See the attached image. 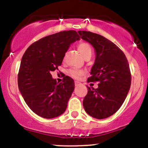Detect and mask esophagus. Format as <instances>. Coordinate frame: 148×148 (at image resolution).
<instances>
[{
  "instance_id": "1",
  "label": "esophagus",
  "mask_w": 148,
  "mask_h": 148,
  "mask_svg": "<svg viewBox=\"0 0 148 148\" xmlns=\"http://www.w3.org/2000/svg\"><path fill=\"white\" fill-rule=\"evenodd\" d=\"M74 84H75V86H79V85L81 84V83L79 82V81H74Z\"/></svg>"
}]
</instances>
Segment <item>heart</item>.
<instances>
[{
    "mask_svg": "<svg viewBox=\"0 0 148 148\" xmlns=\"http://www.w3.org/2000/svg\"><path fill=\"white\" fill-rule=\"evenodd\" d=\"M78 49L79 52L84 56H86L87 54H92V48L91 46L87 42H81L78 45ZM69 75L74 79H79L81 76L84 75V71L79 69H70L68 71Z\"/></svg>",
    "mask_w": 148,
    "mask_h": 148,
    "instance_id": "heart-1",
    "label": "heart"
}]
</instances>
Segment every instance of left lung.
<instances>
[{
	"instance_id": "obj_1",
	"label": "left lung",
	"mask_w": 148,
	"mask_h": 148,
	"mask_svg": "<svg viewBox=\"0 0 148 148\" xmlns=\"http://www.w3.org/2000/svg\"><path fill=\"white\" fill-rule=\"evenodd\" d=\"M78 33L81 39L93 46L95 62L88 83L99 82L98 88H88L83 105L85 111L97 119L114 114L121 107L130 89L132 75L125 53L106 37L90 31Z\"/></svg>"
}]
</instances>
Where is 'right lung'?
Masks as SVG:
<instances>
[{"label": "right lung", "mask_w": 148, "mask_h": 148, "mask_svg": "<svg viewBox=\"0 0 148 148\" xmlns=\"http://www.w3.org/2000/svg\"><path fill=\"white\" fill-rule=\"evenodd\" d=\"M79 39L75 30L48 35L32 44L22 57L18 89L28 107L42 118H56L67 108L74 89V80L65 76L58 84L51 73L61 65L71 44Z\"/></svg>", "instance_id": "obj_1"}]
</instances>
